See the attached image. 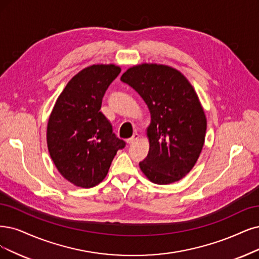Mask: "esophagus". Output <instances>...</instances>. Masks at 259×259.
I'll return each instance as SVG.
<instances>
[{
	"label": "esophagus",
	"instance_id": "esophagus-1",
	"mask_svg": "<svg viewBox=\"0 0 259 259\" xmlns=\"http://www.w3.org/2000/svg\"><path fill=\"white\" fill-rule=\"evenodd\" d=\"M139 138H140V136L138 135V133H135V135H133L130 139L127 140V143L128 144H133V143H136L139 140Z\"/></svg>",
	"mask_w": 259,
	"mask_h": 259
}]
</instances>
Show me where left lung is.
Instances as JSON below:
<instances>
[{
    "label": "left lung",
    "mask_w": 259,
    "mask_h": 259,
    "mask_svg": "<svg viewBox=\"0 0 259 259\" xmlns=\"http://www.w3.org/2000/svg\"><path fill=\"white\" fill-rule=\"evenodd\" d=\"M120 80L138 92L147 104L149 151L140 162L152 183L168 185L192 169L204 146L207 120L193 86L171 67L133 66Z\"/></svg>",
    "instance_id": "obj_1"
}]
</instances>
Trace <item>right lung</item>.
Masks as SVG:
<instances>
[{
  "mask_svg": "<svg viewBox=\"0 0 259 259\" xmlns=\"http://www.w3.org/2000/svg\"><path fill=\"white\" fill-rule=\"evenodd\" d=\"M119 73L115 65L90 66L73 76L55 102L48 121V149L56 168L74 186L101 183L117 150L126 146L100 111Z\"/></svg>",
  "mask_w": 259,
  "mask_h": 259,
  "instance_id": "add662e5",
  "label": "right lung"
}]
</instances>
